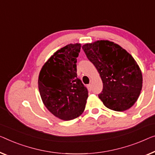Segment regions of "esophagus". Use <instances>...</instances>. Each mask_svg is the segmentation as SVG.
Masks as SVG:
<instances>
[{
	"label": "esophagus",
	"instance_id": "obj_1",
	"mask_svg": "<svg viewBox=\"0 0 155 155\" xmlns=\"http://www.w3.org/2000/svg\"><path fill=\"white\" fill-rule=\"evenodd\" d=\"M87 89H88L90 91H92V85H91V84H88V85H87Z\"/></svg>",
	"mask_w": 155,
	"mask_h": 155
}]
</instances>
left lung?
Segmentation results:
<instances>
[{
    "mask_svg": "<svg viewBox=\"0 0 155 155\" xmlns=\"http://www.w3.org/2000/svg\"><path fill=\"white\" fill-rule=\"evenodd\" d=\"M103 83L98 94L106 107L124 111L134 104L142 89L140 69L131 54L108 40H98L82 47Z\"/></svg>",
    "mask_w": 155,
    "mask_h": 155,
    "instance_id": "8db88e82",
    "label": "left lung"
}]
</instances>
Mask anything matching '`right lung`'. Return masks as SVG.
Returning <instances> with one entry per match:
<instances>
[{"label":"right lung","mask_w":155,"mask_h":155,"mask_svg":"<svg viewBox=\"0 0 155 155\" xmlns=\"http://www.w3.org/2000/svg\"><path fill=\"white\" fill-rule=\"evenodd\" d=\"M81 44H70L55 52L39 74L38 87L44 104L55 117L71 120L84 111L88 91L77 74Z\"/></svg>","instance_id":"add662e5"}]
</instances>
